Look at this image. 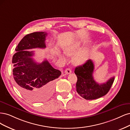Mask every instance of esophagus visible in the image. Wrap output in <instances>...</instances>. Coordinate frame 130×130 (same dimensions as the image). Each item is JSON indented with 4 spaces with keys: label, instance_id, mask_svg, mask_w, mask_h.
I'll list each match as a JSON object with an SVG mask.
<instances>
[{
    "label": "esophagus",
    "instance_id": "obj_1",
    "mask_svg": "<svg viewBox=\"0 0 130 130\" xmlns=\"http://www.w3.org/2000/svg\"><path fill=\"white\" fill-rule=\"evenodd\" d=\"M71 72H72V71H71V69H70V68L66 69L65 70V73L66 74H70Z\"/></svg>",
    "mask_w": 130,
    "mask_h": 130
}]
</instances>
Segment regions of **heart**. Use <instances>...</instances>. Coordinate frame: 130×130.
Wrapping results in <instances>:
<instances>
[{
	"mask_svg": "<svg viewBox=\"0 0 130 130\" xmlns=\"http://www.w3.org/2000/svg\"><path fill=\"white\" fill-rule=\"evenodd\" d=\"M80 43L79 41H76L72 44H71L69 46H68L66 47H65L64 51L66 55L69 56H71L74 55V54H76L80 47ZM90 54V50L89 48H85L81 51L78 52L77 53H76V55L74 56L73 58V62L76 65H80L83 63H84L86 61V60L88 59ZM60 58L61 59L65 60L66 58L63 55H60Z\"/></svg>",
	"mask_w": 130,
	"mask_h": 130,
	"instance_id": "b5f03b06",
	"label": "heart"
}]
</instances>
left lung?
Returning a JSON list of instances; mask_svg holds the SVG:
<instances>
[{
    "instance_id": "1",
    "label": "left lung",
    "mask_w": 130,
    "mask_h": 130,
    "mask_svg": "<svg viewBox=\"0 0 130 130\" xmlns=\"http://www.w3.org/2000/svg\"><path fill=\"white\" fill-rule=\"evenodd\" d=\"M94 69L93 61L89 59L83 65L76 67L74 70L77 77V92L86 100L98 99L106 94L114 82L113 77L105 83L99 84L94 80L93 76Z\"/></svg>"
}]
</instances>
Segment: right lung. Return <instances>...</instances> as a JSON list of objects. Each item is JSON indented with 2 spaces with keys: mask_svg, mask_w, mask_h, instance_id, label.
<instances>
[{
  "mask_svg": "<svg viewBox=\"0 0 130 130\" xmlns=\"http://www.w3.org/2000/svg\"><path fill=\"white\" fill-rule=\"evenodd\" d=\"M46 32H36L25 36L15 48L12 58L13 76L16 86L25 97L33 102H41L52 95L54 82L61 72L53 68L47 60L37 63L27 50L46 47Z\"/></svg>",
  "mask_w": 130,
  "mask_h": 130,
  "instance_id": "add662e5",
  "label": "right lung"
}]
</instances>
